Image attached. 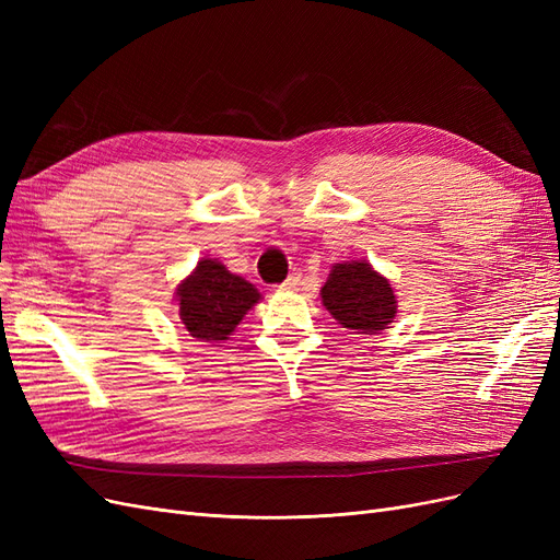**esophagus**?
I'll return each mask as SVG.
<instances>
[{"label":"esophagus","instance_id":"esophagus-1","mask_svg":"<svg viewBox=\"0 0 560 560\" xmlns=\"http://www.w3.org/2000/svg\"><path fill=\"white\" fill-rule=\"evenodd\" d=\"M299 284H301V273H292L280 284V292H294V290H299Z\"/></svg>","mask_w":560,"mask_h":560}]
</instances>
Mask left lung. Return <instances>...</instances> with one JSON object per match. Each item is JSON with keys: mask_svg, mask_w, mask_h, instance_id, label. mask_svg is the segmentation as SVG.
<instances>
[{"mask_svg": "<svg viewBox=\"0 0 560 560\" xmlns=\"http://www.w3.org/2000/svg\"><path fill=\"white\" fill-rule=\"evenodd\" d=\"M322 303L338 325L358 334L387 329L397 313L395 290L369 261L331 266V273L322 287Z\"/></svg>", "mask_w": 560, "mask_h": 560, "instance_id": "1", "label": "left lung"}]
</instances>
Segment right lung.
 Segmentation results:
<instances>
[{"mask_svg": "<svg viewBox=\"0 0 560 560\" xmlns=\"http://www.w3.org/2000/svg\"><path fill=\"white\" fill-rule=\"evenodd\" d=\"M177 306L184 329L198 341H226L247 311L259 303L257 287L233 276L217 259H200L189 278L177 284Z\"/></svg>", "mask_w": 560, "mask_h": 560, "instance_id": "right-lung-1", "label": "right lung"}]
</instances>
